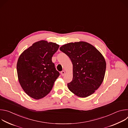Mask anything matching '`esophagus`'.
<instances>
[{
	"label": "esophagus",
	"mask_w": 128,
	"mask_h": 128,
	"mask_svg": "<svg viewBox=\"0 0 128 128\" xmlns=\"http://www.w3.org/2000/svg\"><path fill=\"white\" fill-rule=\"evenodd\" d=\"M61 74L62 76H64V74H65V71H64V70L62 71L61 72Z\"/></svg>",
	"instance_id": "1"
}]
</instances>
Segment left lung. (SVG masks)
I'll return each mask as SVG.
<instances>
[{
  "instance_id": "1",
  "label": "left lung",
  "mask_w": 128,
  "mask_h": 128,
  "mask_svg": "<svg viewBox=\"0 0 128 128\" xmlns=\"http://www.w3.org/2000/svg\"><path fill=\"white\" fill-rule=\"evenodd\" d=\"M73 65L72 80L69 90L84 98L93 94L103 82L106 64L102 54L94 46L84 42L69 43L60 47Z\"/></svg>"
}]
</instances>
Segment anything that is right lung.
I'll use <instances>...</instances> for the list:
<instances>
[{
    "label": "right lung",
    "mask_w": 128,
    "mask_h": 128,
    "mask_svg": "<svg viewBox=\"0 0 128 128\" xmlns=\"http://www.w3.org/2000/svg\"><path fill=\"white\" fill-rule=\"evenodd\" d=\"M59 45L41 40L25 50L18 60L19 82L30 97L38 100L47 95L60 73L52 61Z\"/></svg>",
    "instance_id": "add662e5"
}]
</instances>
